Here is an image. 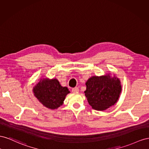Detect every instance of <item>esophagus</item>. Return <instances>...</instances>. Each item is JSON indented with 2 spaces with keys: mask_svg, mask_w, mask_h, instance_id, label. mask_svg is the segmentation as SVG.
I'll return each instance as SVG.
<instances>
[{
  "mask_svg": "<svg viewBox=\"0 0 149 149\" xmlns=\"http://www.w3.org/2000/svg\"><path fill=\"white\" fill-rule=\"evenodd\" d=\"M79 91V89L78 88V87H74L72 88V92L73 93H77Z\"/></svg>",
  "mask_w": 149,
  "mask_h": 149,
  "instance_id": "esophagus-1",
  "label": "esophagus"
}]
</instances>
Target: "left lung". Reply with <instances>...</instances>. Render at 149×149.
<instances>
[{
  "mask_svg": "<svg viewBox=\"0 0 149 149\" xmlns=\"http://www.w3.org/2000/svg\"><path fill=\"white\" fill-rule=\"evenodd\" d=\"M84 92L88 102L92 109L105 110L116 104L122 91L119 79L107 74L102 76H93L86 83Z\"/></svg>",
  "mask_w": 149,
  "mask_h": 149,
  "instance_id": "obj_1",
  "label": "left lung"
}]
</instances>
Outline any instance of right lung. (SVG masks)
<instances>
[{
    "mask_svg": "<svg viewBox=\"0 0 149 149\" xmlns=\"http://www.w3.org/2000/svg\"><path fill=\"white\" fill-rule=\"evenodd\" d=\"M33 92L42 105L54 110L63 104L66 95L70 91L67 87L61 86L57 79L44 78L33 87Z\"/></svg>",
    "mask_w": 149,
    "mask_h": 149,
    "instance_id": "right-lung-1",
    "label": "right lung"
}]
</instances>
